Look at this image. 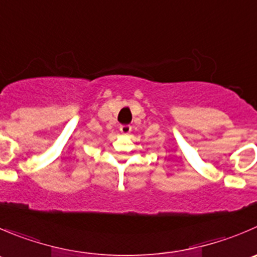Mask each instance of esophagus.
I'll return each instance as SVG.
<instances>
[{
    "instance_id": "34e87169",
    "label": "esophagus",
    "mask_w": 257,
    "mask_h": 257,
    "mask_svg": "<svg viewBox=\"0 0 257 257\" xmlns=\"http://www.w3.org/2000/svg\"><path fill=\"white\" fill-rule=\"evenodd\" d=\"M119 131H120V133L123 134V136H128V134L132 132V126L131 125H121L120 128H119Z\"/></svg>"
}]
</instances>
